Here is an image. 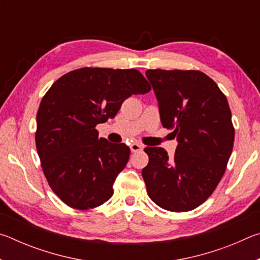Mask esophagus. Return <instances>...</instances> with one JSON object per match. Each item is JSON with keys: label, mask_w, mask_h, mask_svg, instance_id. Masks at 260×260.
<instances>
[{"label": "esophagus", "mask_w": 260, "mask_h": 260, "mask_svg": "<svg viewBox=\"0 0 260 260\" xmlns=\"http://www.w3.org/2000/svg\"><path fill=\"white\" fill-rule=\"evenodd\" d=\"M131 150H132V152L141 151V150H143V146H142V144L138 143V142H134V143L131 144Z\"/></svg>", "instance_id": "1"}]
</instances>
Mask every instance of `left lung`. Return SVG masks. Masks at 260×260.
I'll return each instance as SVG.
<instances>
[{"label": "left lung", "instance_id": "1", "mask_svg": "<svg viewBox=\"0 0 260 260\" xmlns=\"http://www.w3.org/2000/svg\"><path fill=\"white\" fill-rule=\"evenodd\" d=\"M161 125L172 129L178 147L170 158L148 147L142 177L150 199L161 209L186 212L209 199L225 173L234 146V127L226 96L200 71L148 70Z\"/></svg>", "mask_w": 260, "mask_h": 260}]
</instances>
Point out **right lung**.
<instances>
[{"label": "right lung", "mask_w": 260, "mask_h": 260, "mask_svg": "<svg viewBox=\"0 0 260 260\" xmlns=\"http://www.w3.org/2000/svg\"><path fill=\"white\" fill-rule=\"evenodd\" d=\"M150 89L136 70L100 68L74 70L50 87L38 110L35 143L48 183L65 204L88 210L113 195L131 149L99 139L95 127Z\"/></svg>", "instance_id": "add662e5"}]
</instances>
